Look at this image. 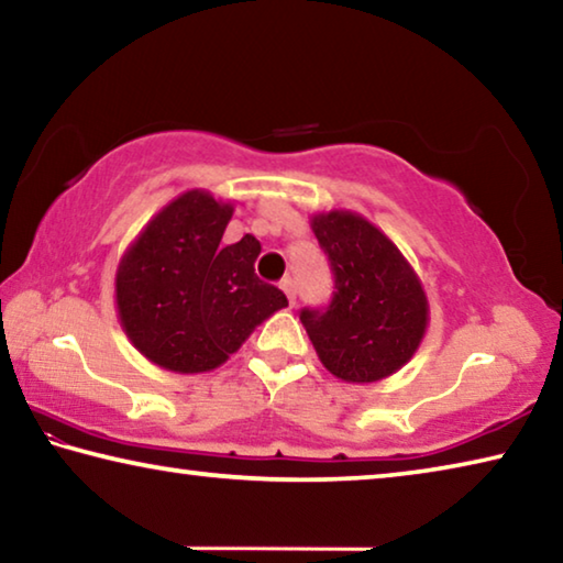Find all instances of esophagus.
<instances>
[{
  "label": "esophagus",
  "instance_id": "obj_1",
  "mask_svg": "<svg viewBox=\"0 0 563 563\" xmlns=\"http://www.w3.org/2000/svg\"><path fill=\"white\" fill-rule=\"evenodd\" d=\"M280 290L285 292V298H288V302L292 305V302H295V283H292L290 278H285V280L280 283Z\"/></svg>",
  "mask_w": 563,
  "mask_h": 563
}]
</instances>
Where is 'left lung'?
Returning a JSON list of instances; mask_svg holds the SVG:
<instances>
[{"label": "left lung", "instance_id": "left-lung-1", "mask_svg": "<svg viewBox=\"0 0 563 563\" xmlns=\"http://www.w3.org/2000/svg\"><path fill=\"white\" fill-rule=\"evenodd\" d=\"M310 228L335 275L330 308L300 316L320 362L350 385L395 375L415 357L430 325V300L412 263L355 211L312 213Z\"/></svg>", "mask_w": 563, "mask_h": 563}]
</instances>
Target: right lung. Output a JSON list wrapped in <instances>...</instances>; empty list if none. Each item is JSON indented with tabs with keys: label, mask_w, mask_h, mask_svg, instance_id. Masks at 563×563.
Masks as SVG:
<instances>
[{
	"label": "right lung",
	"mask_w": 563,
	"mask_h": 563,
	"mask_svg": "<svg viewBox=\"0 0 563 563\" xmlns=\"http://www.w3.org/2000/svg\"><path fill=\"white\" fill-rule=\"evenodd\" d=\"M233 211L211 190H184L121 255L113 278L121 330L161 369L211 373L263 320L288 308V298L255 275L258 238L221 243Z\"/></svg>",
	"instance_id": "right-lung-1"
}]
</instances>
